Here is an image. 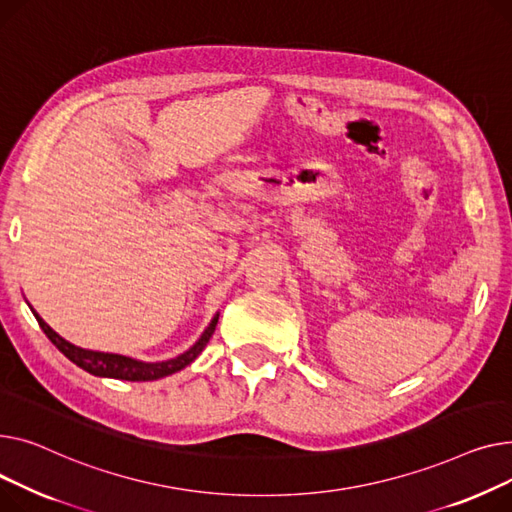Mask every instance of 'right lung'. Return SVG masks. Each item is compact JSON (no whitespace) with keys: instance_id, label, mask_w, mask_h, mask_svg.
Masks as SVG:
<instances>
[{"instance_id":"1","label":"right lung","mask_w":512,"mask_h":512,"mask_svg":"<svg viewBox=\"0 0 512 512\" xmlns=\"http://www.w3.org/2000/svg\"><path fill=\"white\" fill-rule=\"evenodd\" d=\"M39 326L43 328V333L49 337V341L62 351L70 362H74L78 368L86 370L88 374L95 376H105V378H117V380H130V382H146V380H157L163 376H169L173 372L184 370L188 364H192L194 359L200 355V351L206 347V343L210 341L215 333V326L219 322V314L213 318V322L208 324V328L204 330V335L198 339V343L188 349L186 353L177 355L175 359H167V362H157V364H144V362H136L132 357H124V355H115V353H101V351H88V349H80L72 343H68L66 339L59 337L53 328H49V324L37 314L33 312Z\"/></svg>"}]
</instances>
